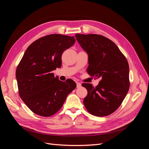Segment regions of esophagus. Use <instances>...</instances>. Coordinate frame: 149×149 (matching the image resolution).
<instances>
[{
  "label": "esophagus",
  "instance_id": "obj_1",
  "mask_svg": "<svg viewBox=\"0 0 149 149\" xmlns=\"http://www.w3.org/2000/svg\"><path fill=\"white\" fill-rule=\"evenodd\" d=\"M76 86H77L78 88H80L81 86V84L80 83L76 82Z\"/></svg>",
  "mask_w": 149,
  "mask_h": 149
}]
</instances>
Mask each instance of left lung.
Wrapping results in <instances>:
<instances>
[{
	"label": "left lung",
	"instance_id": "1",
	"mask_svg": "<svg viewBox=\"0 0 149 149\" xmlns=\"http://www.w3.org/2000/svg\"><path fill=\"white\" fill-rule=\"evenodd\" d=\"M80 46L88 55V73L101 80L96 87L83 83L88 95L84 99L87 111L94 116H106L120 106L129 89L127 59L111 40L97 34H76Z\"/></svg>",
	"mask_w": 149,
	"mask_h": 149
}]
</instances>
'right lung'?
<instances>
[{
    "label": "right lung",
    "instance_id": "right-lung-1",
    "mask_svg": "<svg viewBox=\"0 0 149 149\" xmlns=\"http://www.w3.org/2000/svg\"><path fill=\"white\" fill-rule=\"evenodd\" d=\"M74 37L61 34L45 36L26 49L16 70L21 99L35 114L49 117L59 111L76 84L55 78L52 71L61 66V55L73 45Z\"/></svg>",
    "mask_w": 149,
    "mask_h": 149
}]
</instances>
